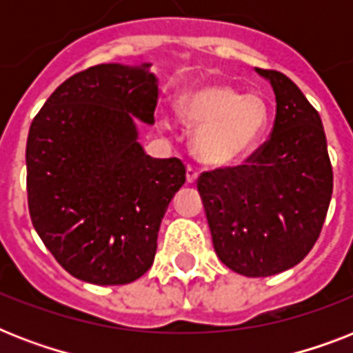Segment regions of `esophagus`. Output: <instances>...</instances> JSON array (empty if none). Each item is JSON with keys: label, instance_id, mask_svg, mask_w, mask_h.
Wrapping results in <instances>:
<instances>
[{"label": "esophagus", "instance_id": "obj_1", "mask_svg": "<svg viewBox=\"0 0 353 353\" xmlns=\"http://www.w3.org/2000/svg\"><path fill=\"white\" fill-rule=\"evenodd\" d=\"M198 168L192 165H187V181L188 183H196V179H198Z\"/></svg>", "mask_w": 353, "mask_h": 353}]
</instances>
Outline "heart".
<instances>
[{
  "instance_id": "b5f03b06",
  "label": "heart",
  "mask_w": 353,
  "mask_h": 353,
  "mask_svg": "<svg viewBox=\"0 0 353 353\" xmlns=\"http://www.w3.org/2000/svg\"><path fill=\"white\" fill-rule=\"evenodd\" d=\"M179 117L198 126L192 148L209 165H232L251 154L268 130L269 108L260 95L227 84L185 91L177 101Z\"/></svg>"
}]
</instances>
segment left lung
Wrapping results in <instances>:
<instances>
[{"label":"left lung","mask_w":353,"mask_h":353,"mask_svg":"<svg viewBox=\"0 0 353 353\" xmlns=\"http://www.w3.org/2000/svg\"><path fill=\"white\" fill-rule=\"evenodd\" d=\"M276 97L271 135L243 165L198 177L216 254L245 276H271L302 262L326 220L334 170L319 112L293 80L258 69Z\"/></svg>","instance_id":"left-lung-1"}]
</instances>
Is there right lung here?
I'll return each mask as SVG.
<instances>
[{
	"label": "right lung",
	"mask_w": 353,
	"mask_h": 353,
	"mask_svg": "<svg viewBox=\"0 0 353 353\" xmlns=\"http://www.w3.org/2000/svg\"><path fill=\"white\" fill-rule=\"evenodd\" d=\"M101 63L58 85L30 124L27 199L36 232L74 279L130 284L154 263L161 220L187 179L181 159H154L133 117L152 124L155 77Z\"/></svg>",
	"instance_id": "obj_1"
}]
</instances>
